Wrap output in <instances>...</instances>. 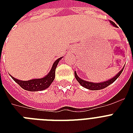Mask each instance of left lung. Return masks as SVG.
Listing matches in <instances>:
<instances>
[{
    "label": "left lung",
    "mask_w": 133,
    "mask_h": 133,
    "mask_svg": "<svg viewBox=\"0 0 133 133\" xmlns=\"http://www.w3.org/2000/svg\"><path fill=\"white\" fill-rule=\"evenodd\" d=\"M109 22L112 25L117 28V25H116L115 23L114 22L111 21H109ZM124 66H125V65H124ZM124 68H122V70L115 76V77H112V79H108L107 81H102V82H100V83H93V82H90V81H85V80H83V79H81L80 77H79V76L77 75V72H76L75 71V76L76 79L77 80V81H78V82L81 84V86H83V88H85L88 89V90H101V89H103L105 88L108 87V85H110V84H112V83H113V82H115V81H116V79H117L118 77L120 76V75L122 74V71H123V70H124Z\"/></svg>",
    "instance_id": "8db88e82"
}]
</instances>
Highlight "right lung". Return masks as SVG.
<instances>
[{
    "label": "right lung",
    "mask_w": 133,
    "mask_h": 133,
    "mask_svg": "<svg viewBox=\"0 0 133 133\" xmlns=\"http://www.w3.org/2000/svg\"><path fill=\"white\" fill-rule=\"evenodd\" d=\"M63 57V56L56 59L52 65V68L50 70V72L41 79H30L28 81H22V80L16 79V78L12 77L11 75H10V76L14 79V81L16 82L22 88L25 90L31 91V92L44 90L48 88H49V86L52 84V83L54 81V78H55V70H56V66Z\"/></svg>",
    "instance_id": "right-lung-1"
}]
</instances>
